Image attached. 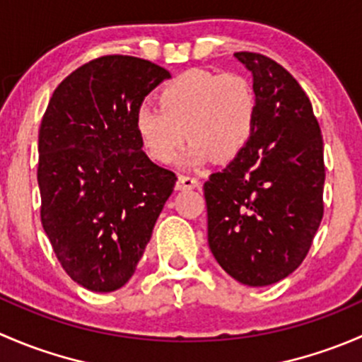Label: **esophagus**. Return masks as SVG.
I'll list each match as a JSON object with an SVG mask.
<instances>
[{"instance_id":"esophagus-1","label":"esophagus","mask_w":362,"mask_h":362,"mask_svg":"<svg viewBox=\"0 0 362 362\" xmlns=\"http://www.w3.org/2000/svg\"><path fill=\"white\" fill-rule=\"evenodd\" d=\"M199 187V180L194 177H189V175H180L177 180V189H194Z\"/></svg>"}]
</instances>
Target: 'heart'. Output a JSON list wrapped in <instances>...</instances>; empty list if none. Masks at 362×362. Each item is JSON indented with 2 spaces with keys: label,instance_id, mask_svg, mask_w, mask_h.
Returning <instances> with one entry per match:
<instances>
[{
  "label": "heart",
  "instance_id": "1",
  "mask_svg": "<svg viewBox=\"0 0 362 362\" xmlns=\"http://www.w3.org/2000/svg\"><path fill=\"white\" fill-rule=\"evenodd\" d=\"M159 107L144 103L134 129L147 154L171 163L185 141L182 163L199 166L214 158L229 160L249 145L257 120V96L245 76L189 69L159 90Z\"/></svg>",
  "mask_w": 362,
  "mask_h": 362
}]
</instances>
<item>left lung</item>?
Masks as SVG:
<instances>
[{
	"instance_id": "obj_1",
	"label": "left lung",
	"mask_w": 362,
	"mask_h": 362,
	"mask_svg": "<svg viewBox=\"0 0 362 362\" xmlns=\"http://www.w3.org/2000/svg\"><path fill=\"white\" fill-rule=\"evenodd\" d=\"M252 73L257 120L245 148L204 182L208 245L226 273L272 286L303 262L324 215V144L312 103L269 57L236 52Z\"/></svg>"
}]
</instances>
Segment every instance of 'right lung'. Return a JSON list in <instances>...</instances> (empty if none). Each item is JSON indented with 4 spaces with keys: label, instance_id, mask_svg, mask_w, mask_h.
<instances>
[{
    "label": "right lung",
    "instance_id": "add662e5",
    "mask_svg": "<svg viewBox=\"0 0 362 362\" xmlns=\"http://www.w3.org/2000/svg\"><path fill=\"white\" fill-rule=\"evenodd\" d=\"M170 71L131 56H103L57 86L38 134L42 224L64 272L112 293L133 276L173 171L141 151L134 113Z\"/></svg>",
    "mask_w": 362,
    "mask_h": 362
}]
</instances>
